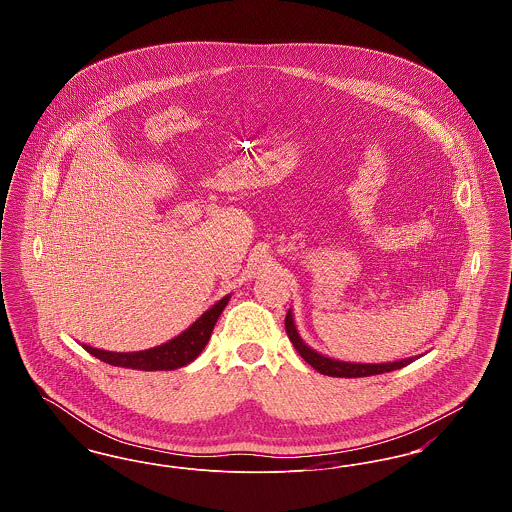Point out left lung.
<instances>
[{"mask_svg":"<svg viewBox=\"0 0 512 512\" xmlns=\"http://www.w3.org/2000/svg\"><path fill=\"white\" fill-rule=\"evenodd\" d=\"M286 332H288V338L292 341L293 347L297 349V353L320 374H326V376H336V378L374 376V374H384V372H391V370L411 365L414 359H418V357H409V359H401V361H393V363H349V361H338V359L326 357L301 340V336L295 328V322H293L292 311H288V315H286Z\"/></svg>","mask_w":512,"mask_h":512,"instance_id":"left-lung-1","label":"left lung"}]
</instances>
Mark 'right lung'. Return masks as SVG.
Wrapping results in <instances>:
<instances>
[{"instance_id":"1","label":"right lung","mask_w":512,"mask_h":512,"mask_svg":"<svg viewBox=\"0 0 512 512\" xmlns=\"http://www.w3.org/2000/svg\"><path fill=\"white\" fill-rule=\"evenodd\" d=\"M230 301V293L224 295L211 309H207L201 317L195 320L190 328H186L176 338L161 343L157 347H151L146 351H134V353H115V351H103L90 345H82L90 355L98 357L99 361L109 363L122 368H134V370H174L180 366L190 365L199 353L205 349L207 341L213 334V328L219 320L220 313Z\"/></svg>"}]
</instances>
